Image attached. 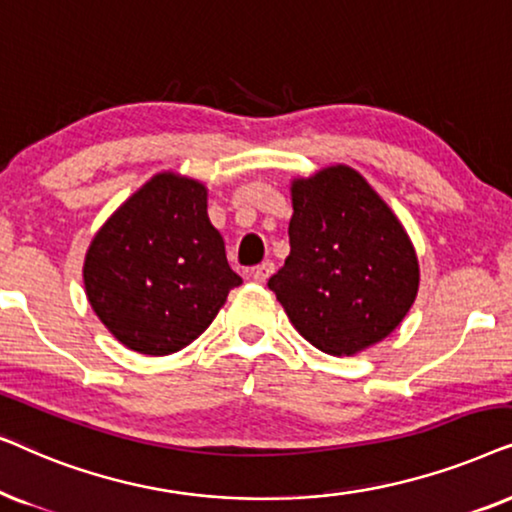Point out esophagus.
Returning <instances> with one entry per match:
<instances>
[{
  "label": "esophagus",
  "instance_id": "1",
  "mask_svg": "<svg viewBox=\"0 0 512 512\" xmlns=\"http://www.w3.org/2000/svg\"><path fill=\"white\" fill-rule=\"evenodd\" d=\"M274 274V262H262L252 269V281L255 283H267V278Z\"/></svg>",
  "mask_w": 512,
  "mask_h": 512
}]
</instances>
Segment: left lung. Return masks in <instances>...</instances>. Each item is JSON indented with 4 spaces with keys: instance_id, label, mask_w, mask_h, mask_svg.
Wrapping results in <instances>:
<instances>
[{
    "instance_id": "left-lung-1",
    "label": "left lung",
    "mask_w": 512,
    "mask_h": 512,
    "mask_svg": "<svg viewBox=\"0 0 512 512\" xmlns=\"http://www.w3.org/2000/svg\"><path fill=\"white\" fill-rule=\"evenodd\" d=\"M290 255L269 278L290 323L330 356H356L403 323L419 290L414 245L344 163L292 180Z\"/></svg>"
}]
</instances>
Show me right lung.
<instances>
[{
	"label": "right lung",
	"mask_w": 512,
	"mask_h": 512,
	"mask_svg": "<svg viewBox=\"0 0 512 512\" xmlns=\"http://www.w3.org/2000/svg\"><path fill=\"white\" fill-rule=\"evenodd\" d=\"M241 283L208 220L206 185L177 173L154 175L121 203L84 260L95 316L145 356L192 344Z\"/></svg>",
	"instance_id": "right-lung-1"
}]
</instances>
